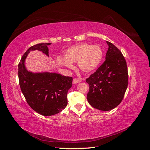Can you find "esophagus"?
<instances>
[{
	"instance_id": "esophagus-1",
	"label": "esophagus",
	"mask_w": 150,
	"mask_h": 150,
	"mask_svg": "<svg viewBox=\"0 0 150 150\" xmlns=\"http://www.w3.org/2000/svg\"><path fill=\"white\" fill-rule=\"evenodd\" d=\"M82 82V80L79 79H74V80H73V83L74 84H76V83H78Z\"/></svg>"
}]
</instances>
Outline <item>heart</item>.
<instances>
[{
    "instance_id": "1",
    "label": "heart",
    "mask_w": 150,
    "mask_h": 150,
    "mask_svg": "<svg viewBox=\"0 0 150 150\" xmlns=\"http://www.w3.org/2000/svg\"><path fill=\"white\" fill-rule=\"evenodd\" d=\"M102 56L103 52L100 46L81 44L68 48L65 53V58L58 57L57 61L59 65L68 68H74L71 62H78L81 70L90 73L99 67Z\"/></svg>"
}]
</instances>
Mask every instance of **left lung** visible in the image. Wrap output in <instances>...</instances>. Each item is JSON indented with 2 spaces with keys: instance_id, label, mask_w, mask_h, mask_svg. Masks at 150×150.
<instances>
[{
  "instance_id": "8db88e82",
  "label": "left lung",
  "mask_w": 150,
  "mask_h": 150,
  "mask_svg": "<svg viewBox=\"0 0 150 150\" xmlns=\"http://www.w3.org/2000/svg\"><path fill=\"white\" fill-rule=\"evenodd\" d=\"M109 48L105 60L87 79L89 85L87 100L100 110L113 109L122 100L128 85V72L125 57L116 46L107 41Z\"/></svg>"
}]
</instances>
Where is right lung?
<instances>
[{"label": "right lung", "instance_id": "right-lung-1", "mask_svg": "<svg viewBox=\"0 0 150 150\" xmlns=\"http://www.w3.org/2000/svg\"><path fill=\"white\" fill-rule=\"evenodd\" d=\"M51 43H39L26 51L18 65L21 90L27 103L38 114L45 116L61 112L67 105V93L72 86L73 79L55 73L33 74L24 65L25 59L31 51L40 50L48 56V46Z\"/></svg>", "mask_w": 150, "mask_h": 150}]
</instances>
